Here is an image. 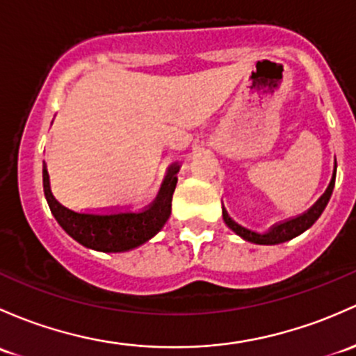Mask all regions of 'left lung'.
Masks as SVG:
<instances>
[{"instance_id": "8db88e82", "label": "left lung", "mask_w": 356, "mask_h": 356, "mask_svg": "<svg viewBox=\"0 0 356 356\" xmlns=\"http://www.w3.org/2000/svg\"><path fill=\"white\" fill-rule=\"evenodd\" d=\"M332 189H334V177H332L331 184H329L326 193L319 197V201H317L312 208L307 209V211L302 213V215L295 216V218L276 223V225L269 228L268 232H257V230H252V228L242 225V223H238L237 220H234L230 215H228L225 208H223V220H225L227 225L230 227L235 234L241 235V237L245 238V241L254 242V244H266V245L282 244V242H286L290 241V238L300 235L302 232H305L307 228H310L314 223H316V220L323 215L324 208L327 207L329 197H331L332 194Z\"/></svg>"}]
</instances>
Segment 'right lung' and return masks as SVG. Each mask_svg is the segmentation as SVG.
<instances>
[{
	"label": "right lung",
	"mask_w": 356,
	"mask_h": 356,
	"mask_svg": "<svg viewBox=\"0 0 356 356\" xmlns=\"http://www.w3.org/2000/svg\"><path fill=\"white\" fill-rule=\"evenodd\" d=\"M179 165L168 167V174L156 200L141 211L122 208L76 211L59 203L51 193L46 163L42 168L44 194L58 223L80 244L104 252H121L145 244L170 216L172 194L177 184Z\"/></svg>",
	"instance_id": "obj_1"
}]
</instances>
